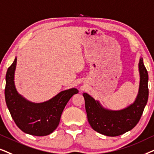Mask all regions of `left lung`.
<instances>
[{"label":"left lung","mask_w":154,"mask_h":154,"mask_svg":"<svg viewBox=\"0 0 154 154\" xmlns=\"http://www.w3.org/2000/svg\"><path fill=\"white\" fill-rule=\"evenodd\" d=\"M139 94L134 103L125 109L116 111L106 110L89 94H83L88 121L93 130L106 136L116 137L128 132L137 125L149 98V75L142 58L139 60Z\"/></svg>","instance_id":"obj_1"}]
</instances>
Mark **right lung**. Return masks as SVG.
I'll list each match as a JSON object with an SVG mask.
<instances>
[{"instance_id":"1","label":"right lung","mask_w":154,"mask_h":154,"mask_svg":"<svg viewBox=\"0 0 154 154\" xmlns=\"http://www.w3.org/2000/svg\"><path fill=\"white\" fill-rule=\"evenodd\" d=\"M17 63L15 58L8 67L5 76V97L6 105L12 118L22 132L34 136H46L57 128L61 114L77 89H70L60 93L44 103H34L26 101L17 93L14 82Z\"/></svg>"}]
</instances>
